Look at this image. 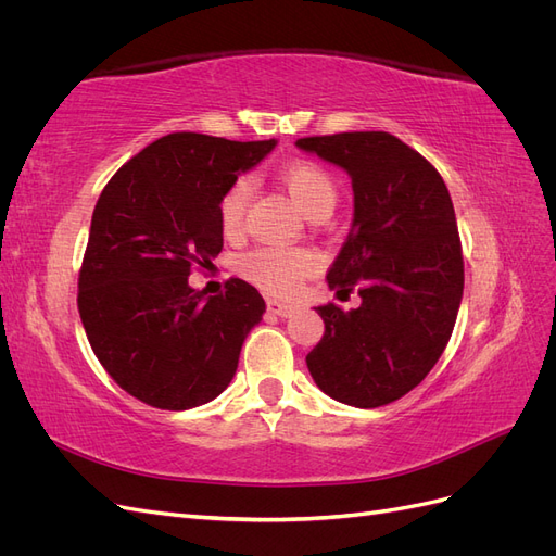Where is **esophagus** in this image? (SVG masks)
<instances>
[{
    "mask_svg": "<svg viewBox=\"0 0 556 556\" xmlns=\"http://www.w3.org/2000/svg\"><path fill=\"white\" fill-rule=\"evenodd\" d=\"M266 311L271 315H278V317H290L296 311V306L282 304V301H278V299H266Z\"/></svg>",
    "mask_w": 556,
    "mask_h": 556,
    "instance_id": "obj_1",
    "label": "esophagus"
}]
</instances>
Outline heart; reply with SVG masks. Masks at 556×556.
<instances>
[{"label": "heart", "instance_id": "obj_1", "mask_svg": "<svg viewBox=\"0 0 556 556\" xmlns=\"http://www.w3.org/2000/svg\"><path fill=\"white\" fill-rule=\"evenodd\" d=\"M282 188L288 190L299 211L306 217L329 215L339 199L333 176L313 162L285 164L278 174ZM252 192V180L239 176L220 199V223L227 233H237L243 227L245 208ZM317 268V257L304 248L264 245L243 255L241 271L262 290L274 294H294Z\"/></svg>", "mask_w": 556, "mask_h": 556}]
</instances>
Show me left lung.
I'll return each mask as SVG.
<instances>
[{"label": "left lung", "mask_w": 556, "mask_h": 556, "mask_svg": "<svg viewBox=\"0 0 556 556\" xmlns=\"http://www.w3.org/2000/svg\"><path fill=\"white\" fill-rule=\"evenodd\" d=\"M296 146L352 178L355 217L327 280L359 308L317 306L325 336L306 357L319 390L357 408L387 406L443 355L464 294L457 217L441 174L387 131L306 137Z\"/></svg>", "instance_id": "8db88e82"}]
</instances>
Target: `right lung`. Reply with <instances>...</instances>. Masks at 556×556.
I'll return each instance as SVG.
<instances>
[{"label": "right lung", "mask_w": 556, "mask_h": 556, "mask_svg": "<svg viewBox=\"0 0 556 556\" xmlns=\"http://www.w3.org/2000/svg\"><path fill=\"white\" fill-rule=\"evenodd\" d=\"M276 141L176 131L125 162L99 194L78 274V313L106 374L160 410L213 401L264 313L241 278L206 296L188 285L223 250L220 199Z\"/></svg>", "instance_id": "obj_1"}]
</instances>
